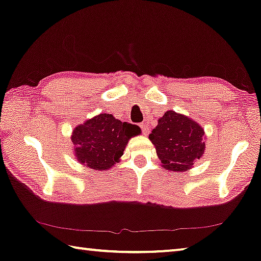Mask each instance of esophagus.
<instances>
[{
    "mask_svg": "<svg viewBox=\"0 0 261 261\" xmlns=\"http://www.w3.org/2000/svg\"><path fill=\"white\" fill-rule=\"evenodd\" d=\"M140 127H141V129H142V133H144L145 135H147V134L149 133V129H148V124H147V123L142 122V123L140 124Z\"/></svg>",
    "mask_w": 261,
    "mask_h": 261,
    "instance_id": "1",
    "label": "esophagus"
}]
</instances>
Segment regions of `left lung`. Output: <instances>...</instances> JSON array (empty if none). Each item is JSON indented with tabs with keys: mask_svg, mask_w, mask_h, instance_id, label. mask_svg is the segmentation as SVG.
Masks as SVG:
<instances>
[{
	"mask_svg": "<svg viewBox=\"0 0 261 261\" xmlns=\"http://www.w3.org/2000/svg\"><path fill=\"white\" fill-rule=\"evenodd\" d=\"M162 167L183 172L201 159L205 148L204 129L198 122L174 110H167L148 135Z\"/></svg>",
	"mask_w": 261,
	"mask_h": 261,
	"instance_id": "1",
	"label": "left lung"
}]
</instances>
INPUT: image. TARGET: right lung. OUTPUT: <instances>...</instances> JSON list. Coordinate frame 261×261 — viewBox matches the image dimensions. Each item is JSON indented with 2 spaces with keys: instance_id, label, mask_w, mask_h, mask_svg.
Listing matches in <instances>:
<instances>
[{
  "instance_id": "right-lung-1",
  "label": "right lung",
  "mask_w": 261,
  "mask_h": 261,
  "mask_svg": "<svg viewBox=\"0 0 261 261\" xmlns=\"http://www.w3.org/2000/svg\"><path fill=\"white\" fill-rule=\"evenodd\" d=\"M141 134L137 124L121 122L112 114L101 113L73 128L71 141L81 165L106 171L120 162L128 141Z\"/></svg>"
}]
</instances>
